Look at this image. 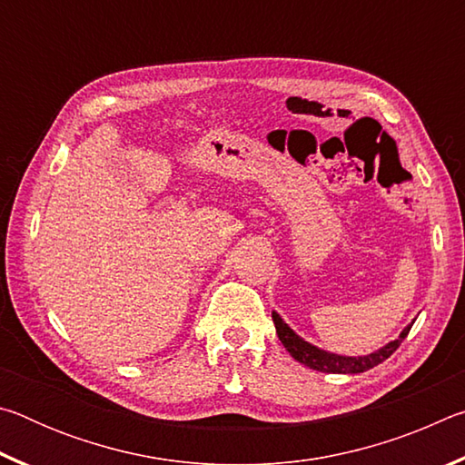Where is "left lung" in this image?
I'll list each match as a JSON object with an SVG mask.
<instances>
[{
  "label": "left lung",
  "instance_id": "8db88e82",
  "mask_svg": "<svg viewBox=\"0 0 465 465\" xmlns=\"http://www.w3.org/2000/svg\"><path fill=\"white\" fill-rule=\"evenodd\" d=\"M272 322H274V328H277L279 341L291 352V357L299 361V363L305 365V367L316 369V371H324V373H363V371H367V369H373L375 365L383 363V361L388 359L400 344H402V341L408 336V332H411V328H412V324L406 326L402 330V334H400L396 341L385 344L383 349L371 352V355H367V357H341V355H332V352L320 351L313 344L305 342L303 338H299L293 332V330H291L285 324V322L281 320L277 312H272Z\"/></svg>",
  "mask_w": 465,
  "mask_h": 465
}]
</instances>
